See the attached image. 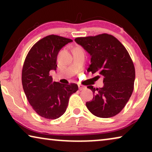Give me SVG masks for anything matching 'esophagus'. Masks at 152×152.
<instances>
[{
  "mask_svg": "<svg viewBox=\"0 0 152 152\" xmlns=\"http://www.w3.org/2000/svg\"><path fill=\"white\" fill-rule=\"evenodd\" d=\"M78 87H79V90H80V91H82V90H83V89L86 88V86H82V85H81V84H79Z\"/></svg>",
  "mask_w": 152,
  "mask_h": 152,
  "instance_id": "1",
  "label": "esophagus"
}]
</instances>
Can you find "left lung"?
<instances>
[{"mask_svg": "<svg viewBox=\"0 0 152 152\" xmlns=\"http://www.w3.org/2000/svg\"><path fill=\"white\" fill-rule=\"evenodd\" d=\"M75 41L91 55L88 71L104 77V86H88L93 98L86 106L93 115L107 118L125 107L134 91L135 68L127 50L117 39L107 34L78 37Z\"/></svg>", "mask_w": 152, "mask_h": 152, "instance_id": "left-lung-1", "label": "left lung"}]
</instances>
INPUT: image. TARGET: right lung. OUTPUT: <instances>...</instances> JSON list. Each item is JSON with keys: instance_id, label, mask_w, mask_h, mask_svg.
Returning a JSON list of instances; mask_svg holds the SVG:
<instances>
[{"instance_id": "add662e5", "label": "right lung", "mask_w": 152, "mask_h": 152, "mask_svg": "<svg viewBox=\"0 0 152 152\" xmlns=\"http://www.w3.org/2000/svg\"><path fill=\"white\" fill-rule=\"evenodd\" d=\"M70 39L49 35L33 45L25 60L22 84L27 99L37 114L46 119L59 118L65 113L69 97L78 90L76 84L53 82L50 70L57 69V57Z\"/></svg>"}]
</instances>
